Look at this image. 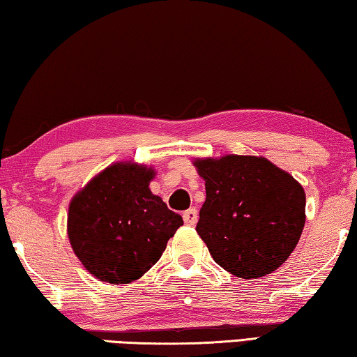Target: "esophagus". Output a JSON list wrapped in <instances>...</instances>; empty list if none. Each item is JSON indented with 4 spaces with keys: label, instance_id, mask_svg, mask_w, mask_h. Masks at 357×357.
I'll return each mask as SVG.
<instances>
[{
    "label": "esophagus",
    "instance_id": "1",
    "mask_svg": "<svg viewBox=\"0 0 357 357\" xmlns=\"http://www.w3.org/2000/svg\"><path fill=\"white\" fill-rule=\"evenodd\" d=\"M183 220L188 226H195L197 220H199V215H197L195 208H189L188 211L183 213Z\"/></svg>",
    "mask_w": 357,
    "mask_h": 357
}]
</instances>
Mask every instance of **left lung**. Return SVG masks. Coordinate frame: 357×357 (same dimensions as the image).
Returning a JSON list of instances; mask_svg holds the SVG:
<instances>
[{
  "mask_svg": "<svg viewBox=\"0 0 357 357\" xmlns=\"http://www.w3.org/2000/svg\"><path fill=\"white\" fill-rule=\"evenodd\" d=\"M194 165L206 190L195 229L213 259L243 279L284 264L305 227L301 184L264 157L197 158Z\"/></svg>",
  "mask_w": 357,
  "mask_h": 357,
  "instance_id": "left-lung-1",
  "label": "left lung"
}]
</instances>
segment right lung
<instances>
[{
  "label": "right lung",
  "mask_w": 357,
  "mask_h": 357,
  "mask_svg": "<svg viewBox=\"0 0 357 357\" xmlns=\"http://www.w3.org/2000/svg\"><path fill=\"white\" fill-rule=\"evenodd\" d=\"M144 165L120 162L94 176L68 205L67 234L96 279L130 284L160 259L183 218L149 189Z\"/></svg>",
  "instance_id": "add662e5"
}]
</instances>
